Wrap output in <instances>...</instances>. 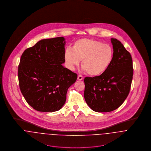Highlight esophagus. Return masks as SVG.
Masks as SVG:
<instances>
[{"label":"esophagus","instance_id":"1","mask_svg":"<svg viewBox=\"0 0 151 151\" xmlns=\"http://www.w3.org/2000/svg\"><path fill=\"white\" fill-rule=\"evenodd\" d=\"M77 79H78V80H83L84 79V77H83V76H81V75H79V76H78Z\"/></svg>","mask_w":151,"mask_h":151}]
</instances>
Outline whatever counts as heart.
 <instances>
[{
    "label": "heart",
    "mask_w": 151,
    "mask_h": 151,
    "mask_svg": "<svg viewBox=\"0 0 151 151\" xmlns=\"http://www.w3.org/2000/svg\"><path fill=\"white\" fill-rule=\"evenodd\" d=\"M113 48L108 44L92 39L83 38L76 41L72 49L67 47L64 52L67 67L74 70L82 60L83 70L91 76L104 73L113 59Z\"/></svg>",
    "instance_id": "obj_1"
}]
</instances>
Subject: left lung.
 <instances>
[{"label":"left lung","instance_id":"obj_1","mask_svg":"<svg viewBox=\"0 0 151 151\" xmlns=\"http://www.w3.org/2000/svg\"><path fill=\"white\" fill-rule=\"evenodd\" d=\"M113 59L108 70L99 76L84 79V98L96 112H109L120 106L129 93L132 80V58L123 45L111 38Z\"/></svg>","mask_w":151,"mask_h":151}]
</instances>
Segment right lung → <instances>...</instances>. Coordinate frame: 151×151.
<instances>
[{"instance_id":"add662e5","label":"right lung","mask_w":151,"mask_h":151,"mask_svg":"<svg viewBox=\"0 0 151 151\" xmlns=\"http://www.w3.org/2000/svg\"><path fill=\"white\" fill-rule=\"evenodd\" d=\"M65 39H44L24 50L18 70L19 86L35 110L52 112L65 105L68 88L77 74L65 67Z\"/></svg>"}]
</instances>
